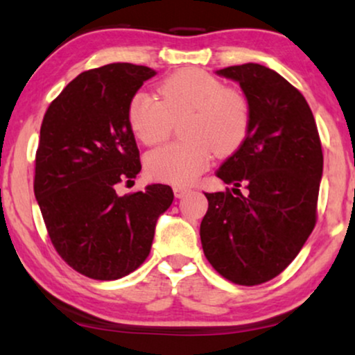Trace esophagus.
<instances>
[{
  "instance_id": "34e87169",
  "label": "esophagus",
  "mask_w": 355,
  "mask_h": 355,
  "mask_svg": "<svg viewBox=\"0 0 355 355\" xmlns=\"http://www.w3.org/2000/svg\"><path fill=\"white\" fill-rule=\"evenodd\" d=\"M191 191V188H188V187H173V194H175V198H178V199H182L184 194H188Z\"/></svg>"
}]
</instances>
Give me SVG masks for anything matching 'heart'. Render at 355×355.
<instances>
[{"instance_id":"obj_1","label":"heart","mask_w":355,"mask_h":355,"mask_svg":"<svg viewBox=\"0 0 355 355\" xmlns=\"http://www.w3.org/2000/svg\"><path fill=\"white\" fill-rule=\"evenodd\" d=\"M159 99L137 92L129 101L128 121L145 145L168 137L172 123L184 116L180 134L184 140L150 151L147 171L159 182L189 184L210 166L213 151L229 156L248 139L252 112L248 96L224 87L200 69H183L157 87Z\"/></svg>"}]
</instances>
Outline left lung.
I'll return each instance as SVG.
<instances>
[{"instance_id": "obj_1", "label": "left lung", "mask_w": 355, "mask_h": 355, "mask_svg": "<svg viewBox=\"0 0 355 355\" xmlns=\"http://www.w3.org/2000/svg\"><path fill=\"white\" fill-rule=\"evenodd\" d=\"M216 74L240 83L252 120L248 139L216 171L232 189L205 193L200 241L221 277L257 286L294 261L316 226L322 147L306 99L278 72L246 63Z\"/></svg>"}]
</instances>
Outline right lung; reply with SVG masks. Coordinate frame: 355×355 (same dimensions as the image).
<instances>
[{"label": "right lung", "mask_w": 355, "mask_h": 355, "mask_svg": "<svg viewBox=\"0 0 355 355\" xmlns=\"http://www.w3.org/2000/svg\"><path fill=\"white\" fill-rule=\"evenodd\" d=\"M155 74L131 63L85 71L44 115L35 196L56 252L88 278L118 279L142 266L157 218L173 200L172 188L159 183L116 193L142 168L128 105Z\"/></svg>", "instance_id": "1"}]
</instances>
